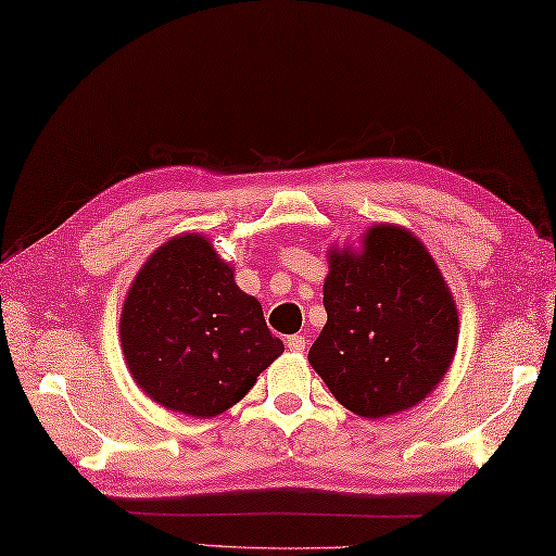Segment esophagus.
<instances>
[{
	"mask_svg": "<svg viewBox=\"0 0 556 556\" xmlns=\"http://www.w3.org/2000/svg\"><path fill=\"white\" fill-rule=\"evenodd\" d=\"M305 346H308V339H305V337H301V334L287 337V349H289V351L301 353V351H305Z\"/></svg>",
	"mask_w": 556,
	"mask_h": 556,
	"instance_id": "34e87169",
	"label": "esophagus"
}]
</instances>
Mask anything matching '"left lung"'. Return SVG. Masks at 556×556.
Segmentation results:
<instances>
[{"label": "left lung", "mask_w": 556, "mask_h": 556, "mask_svg": "<svg viewBox=\"0 0 556 556\" xmlns=\"http://www.w3.org/2000/svg\"><path fill=\"white\" fill-rule=\"evenodd\" d=\"M327 323L308 361L341 406L387 418L418 406L452 368L458 311L440 267L399 224L327 248Z\"/></svg>", "instance_id": "left-lung-1"}]
</instances>
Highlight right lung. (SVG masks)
I'll use <instances>...</instances> for the list:
<instances>
[{"mask_svg": "<svg viewBox=\"0 0 556 556\" xmlns=\"http://www.w3.org/2000/svg\"><path fill=\"white\" fill-rule=\"evenodd\" d=\"M119 341L140 392L167 410L215 418L285 353L263 305L203 233L172 236L128 287Z\"/></svg>", "mask_w": 556, "mask_h": 556, "instance_id": "1", "label": "right lung"}]
</instances>
